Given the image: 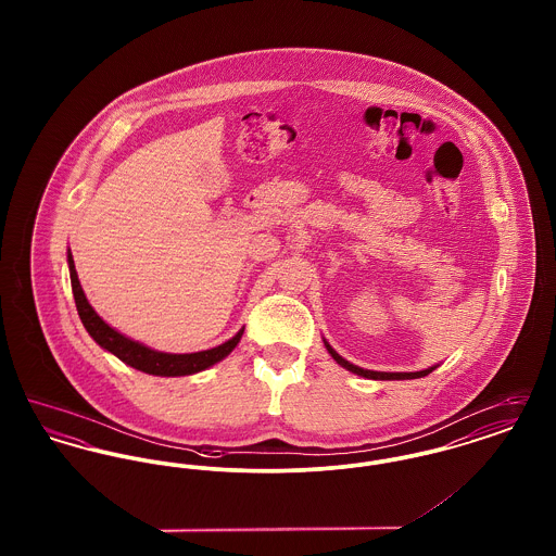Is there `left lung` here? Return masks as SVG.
<instances>
[{"mask_svg": "<svg viewBox=\"0 0 556 556\" xmlns=\"http://www.w3.org/2000/svg\"><path fill=\"white\" fill-rule=\"evenodd\" d=\"M323 344H325V348H327V352L331 354V358L340 365V367H344L345 370H350V372H354V375H361V377H367V379H381V381H394V379H419V377H425V375H429L431 370H435V367H429V369L424 370H415V372H386V370H369V369H363V367H356V365H352L350 361H345V358H342L333 348H331V344L323 338Z\"/></svg>", "mask_w": 556, "mask_h": 556, "instance_id": "1", "label": "left lung"}]
</instances>
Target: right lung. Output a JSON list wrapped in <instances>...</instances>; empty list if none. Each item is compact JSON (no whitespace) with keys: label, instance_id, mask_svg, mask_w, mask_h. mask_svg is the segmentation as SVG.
<instances>
[{"label":"right lung","instance_id":"1","mask_svg":"<svg viewBox=\"0 0 556 556\" xmlns=\"http://www.w3.org/2000/svg\"><path fill=\"white\" fill-rule=\"evenodd\" d=\"M66 254H68L66 261H68V270H71L73 295H75V304H77L83 327L87 329V333L93 338L96 344L104 348L110 354H114L116 358H121L125 365H129L132 369L148 372V375H156V377L193 375V372H200V370L211 369L212 365L227 358L236 350V345L239 344V340L243 336V327H241L238 333L231 340H227L225 344L216 345L211 350H202V352H191V354L159 352L150 345L135 342L131 338L123 336L121 331H116L114 327H110L106 320L93 311V306L89 304L85 291L80 288L79 275H77L71 250Z\"/></svg>","mask_w":556,"mask_h":556}]
</instances>
